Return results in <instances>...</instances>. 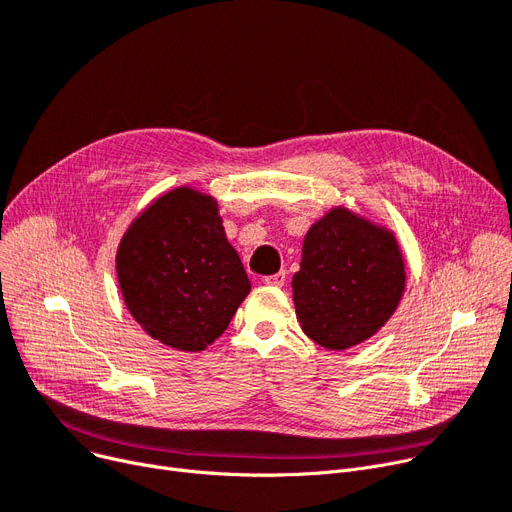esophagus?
<instances>
[{
    "mask_svg": "<svg viewBox=\"0 0 512 512\" xmlns=\"http://www.w3.org/2000/svg\"><path fill=\"white\" fill-rule=\"evenodd\" d=\"M284 282H286V272H278V274H272V276H265L263 278V284L274 286V288H282Z\"/></svg>",
    "mask_w": 512,
    "mask_h": 512,
    "instance_id": "1",
    "label": "esophagus"
}]
</instances>
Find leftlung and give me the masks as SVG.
I'll return each mask as SVG.
<instances>
[{"mask_svg": "<svg viewBox=\"0 0 512 512\" xmlns=\"http://www.w3.org/2000/svg\"><path fill=\"white\" fill-rule=\"evenodd\" d=\"M405 286V257L394 232L332 207L305 234L292 301L313 342L346 351L384 328Z\"/></svg>", "mask_w": 512, "mask_h": 512, "instance_id": "obj_1", "label": "left lung"}]
</instances>
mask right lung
<instances>
[{
    "instance_id": "add662e5",
    "label": "right lung",
    "mask_w": 512,
    "mask_h": 512,
    "mask_svg": "<svg viewBox=\"0 0 512 512\" xmlns=\"http://www.w3.org/2000/svg\"><path fill=\"white\" fill-rule=\"evenodd\" d=\"M124 305L161 344L199 353L220 338L251 292L218 201L178 186L149 203L116 253Z\"/></svg>"
}]
</instances>
